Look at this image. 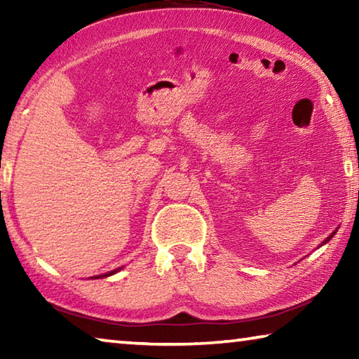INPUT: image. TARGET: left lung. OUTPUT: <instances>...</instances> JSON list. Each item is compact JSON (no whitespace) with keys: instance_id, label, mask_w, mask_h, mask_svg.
<instances>
[{"instance_id":"1","label":"left lung","mask_w":359,"mask_h":359,"mask_svg":"<svg viewBox=\"0 0 359 359\" xmlns=\"http://www.w3.org/2000/svg\"><path fill=\"white\" fill-rule=\"evenodd\" d=\"M334 234H336V231H334V233H332V234H331V236H330V238H327V239H326V241H325V242H327V241H330V239H331V238H332V236H334ZM325 242H323V244H325Z\"/></svg>"}]
</instances>
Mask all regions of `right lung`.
Returning <instances> with one entry per match:
<instances>
[{
  "instance_id": "obj_1",
  "label": "right lung",
  "mask_w": 359,
  "mask_h": 359,
  "mask_svg": "<svg viewBox=\"0 0 359 359\" xmlns=\"http://www.w3.org/2000/svg\"><path fill=\"white\" fill-rule=\"evenodd\" d=\"M121 269V267H118V269H115V271H111V272H107V274H104V276H96L95 278H102V277H109V276H112V274H115V272H118Z\"/></svg>"
}]
</instances>
